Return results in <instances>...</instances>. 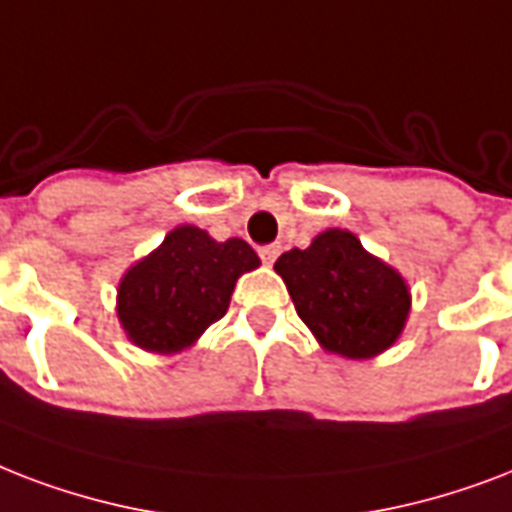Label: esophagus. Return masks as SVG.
Instances as JSON below:
<instances>
[{
  "mask_svg": "<svg viewBox=\"0 0 512 512\" xmlns=\"http://www.w3.org/2000/svg\"><path fill=\"white\" fill-rule=\"evenodd\" d=\"M259 256H261V261H264V264H272V261L280 256V245H261Z\"/></svg>",
  "mask_w": 512,
  "mask_h": 512,
  "instance_id": "obj_1",
  "label": "esophagus"
}]
</instances>
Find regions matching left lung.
<instances>
[{
  "label": "left lung",
  "mask_w": 512,
  "mask_h": 512,
  "mask_svg": "<svg viewBox=\"0 0 512 512\" xmlns=\"http://www.w3.org/2000/svg\"><path fill=\"white\" fill-rule=\"evenodd\" d=\"M275 272L323 350L342 358H374L398 342L406 326V280L347 229H326L310 248L283 253Z\"/></svg>",
  "instance_id": "8db88e82"
}]
</instances>
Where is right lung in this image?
Here are the masks:
<instances>
[{"mask_svg":"<svg viewBox=\"0 0 512 512\" xmlns=\"http://www.w3.org/2000/svg\"><path fill=\"white\" fill-rule=\"evenodd\" d=\"M240 237L213 240L197 227H176L157 251L125 272L117 288V318L141 350L173 355L227 315L237 277L259 267Z\"/></svg>","mask_w":512,"mask_h":512,"instance_id":"1","label":"right lung"}]
</instances>
